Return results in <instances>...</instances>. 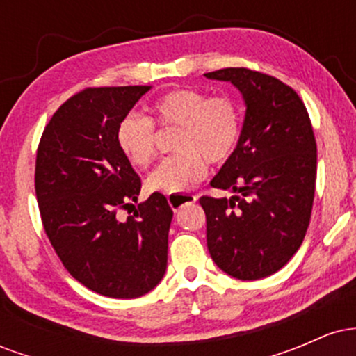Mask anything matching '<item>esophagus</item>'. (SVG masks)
Listing matches in <instances>:
<instances>
[{"label": "esophagus", "mask_w": 356, "mask_h": 356, "mask_svg": "<svg viewBox=\"0 0 356 356\" xmlns=\"http://www.w3.org/2000/svg\"><path fill=\"white\" fill-rule=\"evenodd\" d=\"M167 201L172 209H181L184 204H192L197 201V195L192 194H169L167 195Z\"/></svg>", "instance_id": "1"}]
</instances>
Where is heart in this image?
<instances>
[{
  "mask_svg": "<svg viewBox=\"0 0 356 356\" xmlns=\"http://www.w3.org/2000/svg\"><path fill=\"white\" fill-rule=\"evenodd\" d=\"M150 112L161 125H179L174 149L147 177V187L161 192H187L206 177L207 164H224L234 154L243 115L229 95L194 88H175L157 97ZM117 145L127 161L145 169L155 157V125L149 117L130 113L117 127Z\"/></svg>",
  "mask_w": 356,
  "mask_h": 356,
  "instance_id": "obj_1",
  "label": "heart"
}]
</instances>
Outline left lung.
Returning a JSON list of instances; mask_svg holds the SVG:
<instances>
[{"label": "left lung", "mask_w": 356, "mask_h": 356, "mask_svg": "<svg viewBox=\"0 0 356 356\" xmlns=\"http://www.w3.org/2000/svg\"><path fill=\"white\" fill-rule=\"evenodd\" d=\"M231 81L246 104L234 154L211 181L238 195L199 199L207 248L224 273L243 281L271 276L308 229L316 182V140L305 104L283 81L249 68L204 73Z\"/></svg>", "instance_id": "8db88e82"}]
</instances>
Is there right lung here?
Instances as JSON below:
<instances>
[{"instance_id":"obj_1","label":"right lung","mask_w":356,"mask_h":356,"mask_svg":"<svg viewBox=\"0 0 356 356\" xmlns=\"http://www.w3.org/2000/svg\"><path fill=\"white\" fill-rule=\"evenodd\" d=\"M150 87L85 88L44 127L35 167L42 222L67 271L108 298H138L161 283L174 212L154 192L127 220L140 177L117 145V127Z\"/></svg>"}]
</instances>
